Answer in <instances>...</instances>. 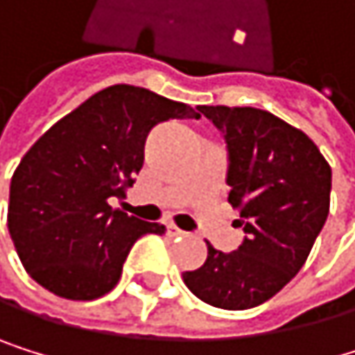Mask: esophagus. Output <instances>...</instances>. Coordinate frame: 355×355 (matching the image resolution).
Returning a JSON list of instances; mask_svg holds the SVG:
<instances>
[{"label":"esophagus","instance_id":"34e87169","mask_svg":"<svg viewBox=\"0 0 355 355\" xmlns=\"http://www.w3.org/2000/svg\"><path fill=\"white\" fill-rule=\"evenodd\" d=\"M166 232H168V236L170 239H179V236H187V232H183V230H179V227H176V225H168L166 227Z\"/></svg>","mask_w":355,"mask_h":355}]
</instances>
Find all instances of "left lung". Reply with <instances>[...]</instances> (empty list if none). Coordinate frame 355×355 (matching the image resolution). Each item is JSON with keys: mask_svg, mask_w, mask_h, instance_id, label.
I'll return each mask as SVG.
<instances>
[{"mask_svg": "<svg viewBox=\"0 0 355 355\" xmlns=\"http://www.w3.org/2000/svg\"><path fill=\"white\" fill-rule=\"evenodd\" d=\"M227 148V202L245 239L209 255L183 281L207 304L243 311L266 302L302 268L330 211L332 170L306 134L260 108L198 106Z\"/></svg>", "mask_w": 355, "mask_h": 355, "instance_id": "left-lung-1", "label": "left lung"}]
</instances>
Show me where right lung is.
Returning a JSON list of instances; mask_svg holds the SVG:
<instances>
[{
    "mask_svg": "<svg viewBox=\"0 0 355 355\" xmlns=\"http://www.w3.org/2000/svg\"><path fill=\"white\" fill-rule=\"evenodd\" d=\"M168 119H200L183 104L132 85L95 93L21 159L10 183L8 232L25 270L67 300L108 294L134 243L162 223L112 209L136 183L144 142Z\"/></svg>",
    "mask_w": 355,
    "mask_h": 355,
    "instance_id": "1",
    "label": "right lung"
}]
</instances>
